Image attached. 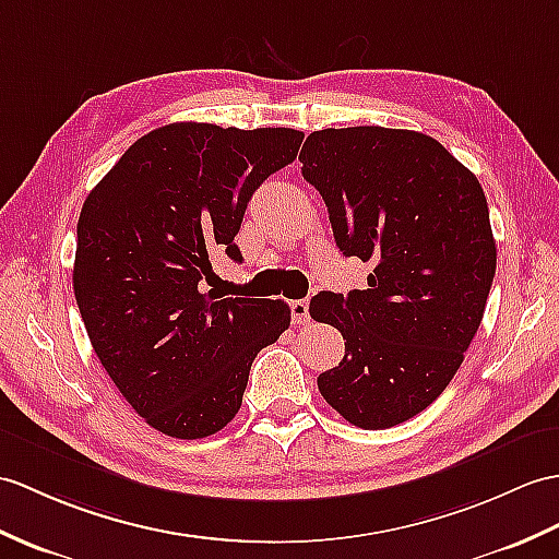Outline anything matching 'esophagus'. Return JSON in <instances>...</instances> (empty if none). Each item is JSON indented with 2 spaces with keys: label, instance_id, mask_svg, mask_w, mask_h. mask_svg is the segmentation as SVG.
<instances>
[{
  "label": "esophagus",
  "instance_id": "obj_1",
  "mask_svg": "<svg viewBox=\"0 0 559 559\" xmlns=\"http://www.w3.org/2000/svg\"><path fill=\"white\" fill-rule=\"evenodd\" d=\"M290 311H293V323H297V326H305V323L311 321V317H309V302L307 300H295L290 305Z\"/></svg>",
  "mask_w": 559,
  "mask_h": 559
}]
</instances>
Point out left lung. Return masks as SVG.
I'll return each mask as SVG.
<instances>
[{"mask_svg": "<svg viewBox=\"0 0 559 559\" xmlns=\"http://www.w3.org/2000/svg\"><path fill=\"white\" fill-rule=\"evenodd\" d=\"M300 162L335 245L373 264L365 290L311 297V319L345 338L319 391L349 424L381 431L445 391L481 326L498 259L486 194L438 140L400 128H323Z\"/></svg>", "mask_w": 559, "mask_h": 559, "instance_id": "left-lung-1", "label": "left lung"}]
</instances>
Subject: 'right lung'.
Masks as SVG:
<instances>
[{"label":"right lung","instance_id":"obj_1","mask_svg":"<svg viewBox=\"0 0 559 559\" xmlns=\"http://www.w3.org/2000/svg\"><path fill=\"white\" fill-rule=\"evenodd\" d=\"M295 128L168 123L135 140L78 218L73 293L95 353L142 419L194 440L242 405L262 347L290 326L283 300L226 297L212 254L233 238L264 180L288 166Z\"/></svg>","mask_w":559,"mask_h":559}]
</instances>
